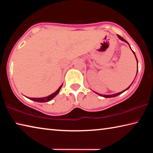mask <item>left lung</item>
Wrapping results in <instances>:
<instances>
[{
  "label": "left lung",
  "instance_id": "1",
  "mask_svg": "<svg viewBox=\"0 0 153 153\" xmlns=\"http://www.w3.org/2000/svg\"><path fill=\"white\" fill-rule=\"evenodd\" d=\"M117 36H118V38H120V40H122V41H123V42H126V43H128V42H127V41H126L125 39H123V38L122 37H121V36H120V35H117ZM129 47H130V46H129ZM133 53H134V55H135V53H134V51H133ZM135 56H136V55H135ZM136 60H137V58H136ZM137 63H138V60H137ZM137 73H138V70H137ZM136 75H137V74H136ZM132 83H133V82H132ZM130 86H131V85H130V86H129L128 88L126 89L125 90H123V91L121 92H119V93H117V94H111V95H105V94H98V93H97V94H98V95H100V96H101V97H105V98H111V97H117V96H118V95H120V94H121V93H123V92H125L126 90H128V89L130 87Z\"/></svg>",
  "mask_w": 153,
  "mask_h": 153
}]
</instances>
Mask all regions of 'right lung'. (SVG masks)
Masks as SVG:
<instances>
[{
  "mask_svg": "<svg viewBox=\"0 0 153 153\" xmlns=\"http://www.w3.org/2000/svg\"><path fill=\"white\" fill-rule=\"evenodd\" d=\"M61 87H62V85L59 88V89L56 90L55 92H54L53 94L48 96V97H44V98H30V99L32 100H34V101H36V102H45L50 101L51 100L53 99V98L55 97L56 94H58L59 90H60L61 88Z\"/></svg>",
  "mask_w": 153,
  "mask_h": 153,
  "instance_id": "add662e5",
  "label": "right lung"
}]
</instances>
